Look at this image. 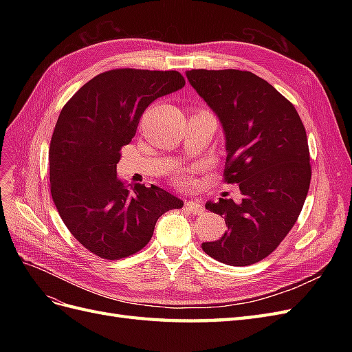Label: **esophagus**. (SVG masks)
<instances>
[{"instance_id":"obj_1","label":"esophagus","mask_w":352,"mask_h":352,"mask_svg":"<svg viewBox=\"0 0 352 352\" xmlns=\"http://www.w3.org/2000/svg\"><path fill=\"white\" fill-rule=\"evenodd\" d=\"M185 208L189 212H192V214H202V211H204V207H202V204H201L198 199L188 201L186 204H185Z\"/></svg>"}]
</instances>
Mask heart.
<instances>
[{
	"mask_svg": "<svg viewBox=\"0 0 352 352\" xmlns=\"http://www.w3.org/2000/svg\"><path fill=\"white\" fill-rule=\"evenodd\" d=\"M189 182H190V179H189L188 175H185V173H180V175H179V177H177V184H179V185L186 186Z\"/></svg>",
	"mask_w": 352,
	"mask_h": 352,
	"instance_id": "b5f03b06",
	"label": "heart"
}]
</instances>
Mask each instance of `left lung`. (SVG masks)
Listing matches in <instances>:
<instances>
[{"label": "left lung", "instance_id": "obj_1", "mask_svg": "<svg viewBox=\"0 0 352 352\" xmlns=\"http://www.w3.org/2000/svg\"><path fill=\"white\" fill-rule=\"evenodd\" d=\"M186 78L225 135L229 184L241 202L220 198L206 208L225 217L228 230L202 250L229 265H250L272 254L292 229L310 188V153L294 105L257 74L188 70Z\"/></svg>", "mask_w": 352, "mask_h": 352}]
</instances>
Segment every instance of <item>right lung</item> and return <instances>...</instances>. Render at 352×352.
Segmentation results:
<instances>
[{
  "mask_svg": "<svg viewBox=\"0 0 352 352\" xmlns=\"http://www.w3.org/2000/svg\"><path fill=\"white\" fill-rule=\"evenodd\" d=\"M185 87L175 70L117 69L91 79L63 107L50 145L52 201L72 235L101 258L119 260L150 242L158 217L184 207L160 186L117 177L120 148L154 100Z\"/></svg>",
  "mask_w": 352,
  "mask_h": 352,
  "instance_id": "right-lung-1",
  "label": "right lung"
}]
</instances>
